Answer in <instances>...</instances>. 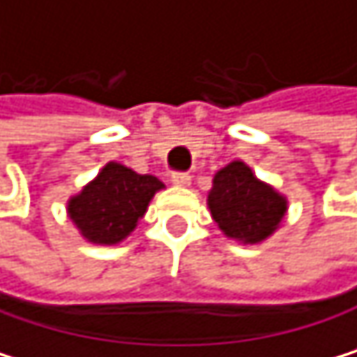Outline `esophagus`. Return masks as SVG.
I'll use <instances>...</instances> for the list:
<instances>
[{"label": "esophagus", "instance_id": "1", "mask_svg": "<svg viewBox=\"0 0 357 357\" xmlns=\"http://www.w3.org/2000/svg\"><path fill=\"white\" fill-rule=\"evenodd\" d=\"M170 181H172L174 187H189L191 185V176L185 174V172H172Z\"/></svg>", "mask_w": 357, "mask_h": 357}]
</instances>
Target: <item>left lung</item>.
Instances as JSON below:
<instances>
[{"label":"left lung","instance_id":"1","mask_svg":"<svg viewBox=\"0 0 357 357\" xmlns=\"http://www.w3.org/2000/svg\"><path fill=\"white\" fill-rule=\"evenodd\" d=\"M206 204L223 234L243 245L271 238L287 215L285 195L259 181L241 159L215 174Z\"/></svg>","mask_w":357,"mask_h":357}]
</instances>
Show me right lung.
Wrapping results in <instances>:
<instances>
[{
	"label": "right lung",
	"mask_w": 357,
	"mask_h": 357,
	"mask_svg": "<svg viewBox=\"0 0 357 357\" xmlns=\"http://www.w3.org/2000/svg\"><path fill=\"white\" fill-rule=\"evenodd\" d=\"M159 189H164V183L157 176L108 162L91 183L68 200V217L84 241L116 245L136 229Z\"/></svg>",
	"instance_id": "1"
}]
</instances>
